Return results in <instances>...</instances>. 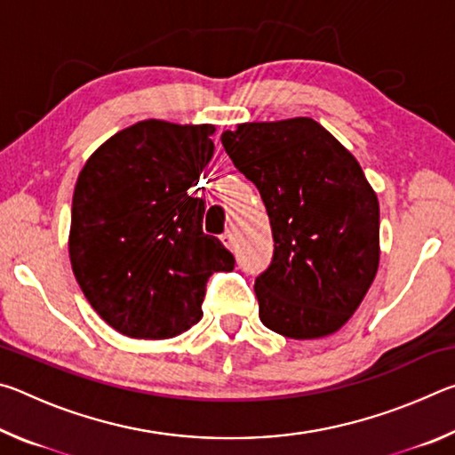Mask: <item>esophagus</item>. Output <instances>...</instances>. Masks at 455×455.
I'll list each match as a JSON object with an SVG mask.
<instances>
[{
  "instance_id": "34e87169",
  "label": "esophagus",
  "mask_w": 455,
  "mask_h": 455,
  "mask_svg": "<svg viewBox=\"0 0 455 455\" xmlns=\"http://www.w3.org/2000/svg\"><path fill=\"white\" fill-rule=\"evenodd\" d=\"M222 243H225L230 251L236 249V233L235 228H228L225 235H222Z\"/></svg>"
}]
</instances>
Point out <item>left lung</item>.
<instances>
[{"label": "left lung", "instance_id": "obj_1", "mask_svg": "<svg viewBox=\"0 0 455 455\" xmlns=\"http://www.w3.org/2000/svg\"><path fill=\"white\" fill-rule=\"evenodd\" d=\"M220 140L273 228V260L255 281L260 321L291 339L335 333L379 267V203L355 156L313 118L246 122Z\"/></svg>", "mask_w": 455, "mask_h": 455}]
</instances>
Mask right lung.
Masks as SVG:
<instances>
[{"instance_id": "right-lung-1", "label": "right lung", "mask_w": 455, "mask_h": 455, "mask_svg": "<svg viewBox=\"0 0 455 455\" xmlns=\"http://www.w3.org/2000/svg\"><path fill=\"white\" fill-rule=\"evenodd\" d=\"M212 124L144 120L84 164L74 188L70 260L94 311L132 339H171L203 317L206 281L235 257L203 233L192 196L211 163Z\"/></svg>"}]
</instances>
